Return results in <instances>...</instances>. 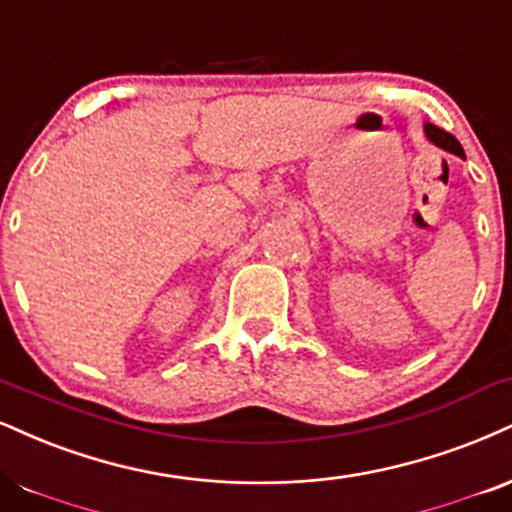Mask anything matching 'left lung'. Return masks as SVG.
Returning a JSON list of instances; mask_svg holds the SVG:
<instances>
[{"label":"left lung","instance_id":"1","mask_svg":"<svg viewBox=\"0 0 512 512\" xmlns=\"http://www.w3.org/2000/svg\"><path fill=\"white\" fill-rule=\"evenodd\" d=\"M424 133H427V138L432 140L434 145H439V147H443V150L453 152V155H458V157H465L463 145H460L451 133L443 131V128L434 126V123H424Z\"/></svg>","mask_w":512,"mask_h":512}]
</instances>
